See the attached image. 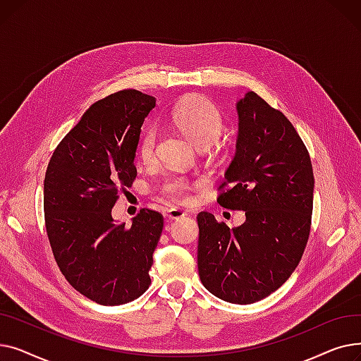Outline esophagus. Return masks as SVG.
Returning <instances> with one entry per match:
<instances>
[{
	"label": "esophagus",
	"mask_w": 361,
	"mask_h": 361,
	"mask_svg": "<svg viewBox=\"0 0 361 361\" xmlns=\"http://www.w3.org/2000/svg\"><path fill=\"white\" fill-rule=\"evenodd\" d=\"M166 216H168L169 219L177 221V219L184 218V216H185V212L181 211V209H177V207H171V209L166 212Z\"/></svg>",
	"instance_id": "34e87169"
}]
</instances>
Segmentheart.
<instances>
[{
  "instance_id": "b5f03b06",
  "label": "heart",
  "mask_w": 361,
  "mask_h": 361,
  "mask_svg": "<svg viewBox=\"0 0 361 361\" xmlns=\"http://www.w3.org/2000/svg\"><path fill=\"white\" fill-rule=\"evenodd\" d=\"M171 120L197 147L212 145L224 128L221 111L214 102L204 97H199V94L183 99L171 114ZM157 140L158 128L155 126L147 127L142 133L137 143V154L143 162L147 164L154 161ZM196 184L197 181H190L184 176H171L162 183L161 193L171 202L188 204L193 200Z\"/></svg>"
}]
</instances>
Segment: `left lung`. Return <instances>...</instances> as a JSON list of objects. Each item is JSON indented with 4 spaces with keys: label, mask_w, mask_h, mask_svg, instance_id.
Instances as JSON below:
<instances>
[{
    "label": "left lung",
    "mask_w": 361,
    "mask_h": 361,
    "mask_svg": "<svg viewBox=\"0 0 361 361\" xmlns=\"http://www.w3.org/2000/svg\"><path fill=\"white\" fill-rule=\"evenodd\" d=\"M235 155L218 203L245 212L230 230L209 212L197 215V267L204 288L234 305H250L286 282L310 234L314 177L294 126L255 92L237 102Z\"/></svg>",
    "instance_id": "left-lung-1"
}]
</instances>
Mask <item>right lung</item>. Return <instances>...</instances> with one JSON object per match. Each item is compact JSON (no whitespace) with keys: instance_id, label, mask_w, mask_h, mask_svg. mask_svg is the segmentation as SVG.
Masks as SVG:
<instances>
[{"instance_id":"1","label":"right lung","mask_w":361,"mask_h":361,"mask_svg":"<svg viewBox=\"0 0 361 361\" xmlns=\"http://www.w3.org/2000/svg\"><path fill=\"white\" fill-rule=\"evenodd\" d=\"M157 99L135 89L94 102L54 150L44 181L51 249L70 286L102 306H120L150 286L164 218L142 209L127 226L111 211L137 176L140 131Z\"/></svg>"}]
</instances>
